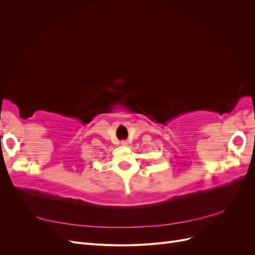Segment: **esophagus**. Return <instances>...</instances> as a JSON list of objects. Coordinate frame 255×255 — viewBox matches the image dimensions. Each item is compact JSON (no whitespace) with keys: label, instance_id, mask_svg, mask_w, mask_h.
<instances>
[{"label":"esophagus","instance_id":"34e87169","mask_svg":"<svg viewBox=\"0 0 255 255\" xmlns=\"http://www.w3.org/2000/svg\"><path fill=\"white\" fill-rule=\"evenodd\" d=\"M120 144H121L122 146H127V145H128V142L127 140H122V141L120 142Z\"/></svg>","mask_w":255,"mask_h":255}]
</instances>
